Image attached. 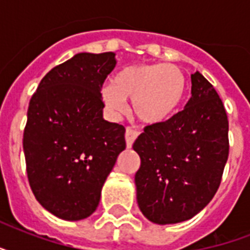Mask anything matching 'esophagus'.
Listing matches in <instances>:
<instances>
[{
    "label": "esophagus",
    "mask_w": 250,
    "mask_h": 250,
    "mask_svg": "<svg viewBox=\"0 0 250 250\" xmlns=\"http://www.w3.org/2000/svg\"><path fill=\"white\" fill-rule=\"evenodd\" d=\"M137 135H139V132L135 131V129L129 128V127L125 128V143H127V146H128V148H131V145L133 144V141L136 140Z\"/></svg>",
    "instance_id": "obj_1"
}]
</instances>
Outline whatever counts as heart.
<instances>
[{"label": "heart", "instance_id": "1", "mask_svg": "<svg viewBox=\"0 0 250 250\" xmlns=\"http://www.w3.org/2000/svg\"><path fill=\"white\" fill-rule=\"evenodd\" d=\"M186 90V76L174 64H132L114 75L111 84L101 89V98L114 113L125 111V100H132L139 121L158 125L176 113Z\"/></svg>", "mask_w": 250, "mask_h": 250}]
</instances>
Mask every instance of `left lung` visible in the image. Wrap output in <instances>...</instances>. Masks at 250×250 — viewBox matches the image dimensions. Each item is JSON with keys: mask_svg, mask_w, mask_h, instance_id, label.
Wrapping results in <instances>:
<instances>
[{"mask_svg": "<svg viewBox=\"0 0 250 250\" xmlns=\"http://www.w3.org/2000/svg\"><path fill=\"white\" fill-rule=\"evenodd\" d=\"M192 97L166 122L145 127L133 143L141 165L135 175L139 209L156 225L193 218L221 184L229 158V119L214 86L198 71Z\"/></svg>", "mask_w": 250, "mask_h": 250, "instance_id": "1", "label": "left lung"}]
</instances>
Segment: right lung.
<instances>
[{
  "label": "right lung",
  "mask_w": 250,
  "mask_h": 250,
  "mask_svg": "<svg viewBox=\"0 0 250 250\" xmlns=\"http://www.w3.org/2000/svg\"><path fill=\"white\" fill-rule=\"evenodd\" d=\"M115 53H78L52 68L31 98L23 135L35 197L64 221L96 211L101 189L125 149L122 125L104 119L101 86Z\"/></svg>",
  "instance_id": "1"
}]
</instances>
